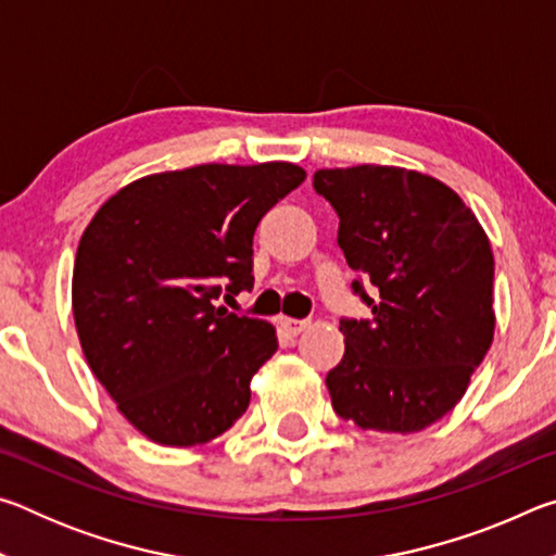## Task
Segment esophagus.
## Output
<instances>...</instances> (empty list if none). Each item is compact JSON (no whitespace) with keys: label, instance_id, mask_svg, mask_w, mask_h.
Masks as SVG:
<instances>
[{"label":"esophagus","instance_id":"34e87169","mask_svg":"<svg viewBox=\"0 0 556 556\" xmlns=\"http://www.w3.org/2000/svg\"><path fill=\"white\" fill-rule=\"evenodd\" d=\"M281 328H285L287 336L294 338V336L306 331L308 321H304V318H281Z\"/></svg>","mask_w":556,"mask_h":556}]
</instances>
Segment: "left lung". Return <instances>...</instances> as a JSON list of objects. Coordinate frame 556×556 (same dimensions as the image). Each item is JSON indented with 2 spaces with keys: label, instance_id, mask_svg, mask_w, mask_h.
I'll return each instance as SVG.
<instances>
[{
  "label": "left lung",
  "instance_id": "1",
  "mask_svg": "<svg viewBox=\"0 0 556 556\" xmlns=\"http://www.w3.org/2000/svg\"><path fill=\"white\" fill-rule=\"evenodd\" d=\"M351 269L380 291L370 321H341L343 361L326 375L336 414L414 434L464 397L495 333L493 250L476 213L439 178L402 166L318 168Z\"/></svg>",
  "mask_w": 556,
  "mask_h": 556
}]
</instances>
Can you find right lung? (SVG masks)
<instances>
[{
    "label": "right lung",
    "mask_w": 556,
    "mask_h": 556,
    "mask_svg": "<svg viewBox=\"0 0 556 556\" xmlns=\"http://www.w3.org/2000/svg\"><path fill=\"white\" fill-rule=\"evenodd\" d=\"M304 178L289 162L152 174L88 223L71 287L80 348L122 417L154 444H208L248 409L277 331L218 296L255 285L262 215Z\"/></svg>",
    "instance_id": "right-lung-1"
}]
</instances>
